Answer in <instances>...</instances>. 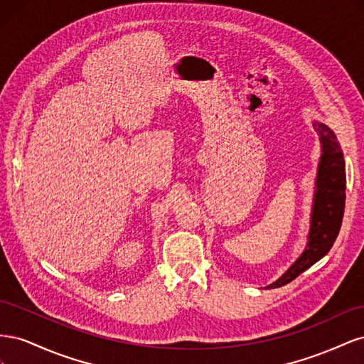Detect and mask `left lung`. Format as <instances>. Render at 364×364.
I'll use <instances>...</instances> for the list:
<instances>
[{
	"label": "left lung",
	"mask_w": 364,
	"mask_h": 364,
	"mask_svg": "<svg viewBox=\"0 0 364 364\" xmlns=\"http://www.w3.org/2000/svg\"><path fill=\"white\" fill-rule=\"evenodd\" d=\"M314 130L318 134L322 146V155L318 161L316 176V191L311 209L310 232L308 243L302 255L279 279L267 285L266 289H278L291 282L302 272L310 269L314 262L323 258L333 247L341 226L346 199V171L343 153L334 132L323 123L314 121Z\"/></svg>",
	"instance_id": "1"
}]
</instances>
